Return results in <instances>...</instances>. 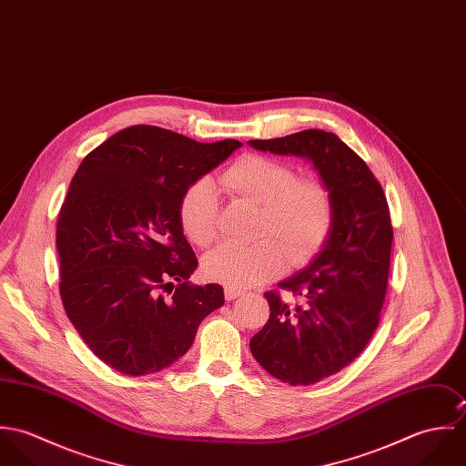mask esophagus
I'll return each mask as SVG.
<instances>
[{"mask_svg":"<svg viewBox=\"0 0 466 466\" xmlns=\"http://www.w3.org/2000/svg\"><path fill=\"white\" fill-rule=\"evenodd\" d=\"M238 296H242V290H240V289L226 285V289H224V298H226L228 301H233V299H237Z\"/></svg>","mask_w":466,"mask_h":466,"instance_id":"1","label":"esophagus"}]
</instances>
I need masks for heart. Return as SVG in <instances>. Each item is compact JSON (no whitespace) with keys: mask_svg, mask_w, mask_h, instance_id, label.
<instances>
[{"mask_svg":"<svg viewBox=\"0 0 466 466\" xmlns=\"http://www.w3.org/2000/svg\"><path fill=\"white\" fill-rule=\"evenodd\" d=\"M220 185L235 198L262 206L249 246L222 244L209 251L202 268L209 279L248 287L292 267L310 262L332 233L335 206L330 187L318 176H299L278 157L246 154L220 174ZM187 237L208 248L218 235V190L208 177L194 181L179 204Z\"/></svg>","mask_w":466,"mask_h":466,"instance_id":"b5f03b06","label":"heart"}]
</instances>
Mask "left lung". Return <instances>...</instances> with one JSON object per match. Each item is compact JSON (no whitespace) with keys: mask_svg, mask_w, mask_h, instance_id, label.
Segmentation results:
<instances>
[{"mask_svg":"<svg viewBox=\"0 0 466 466\" xmlns=\"http://www.w3.org/2000/svg\"><path fill=\"white\" fill-rule=\"evenodd\" d=\"M249 143L310 157L332 190L327 244L305 270L267 290L270 316L249 342L272 377L310 386L355 360L379 327L393 244L390 204L366 161L333 133L307 129Z\"/></svg>","mask_w":466,"mask_h":466,"instance_id":"8db88e82","label":"left lung"}]
</instances>
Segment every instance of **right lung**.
Instances as JSON below:
<instances>
[{
    "mask_svg": "<svg viewBox=\"0 0 466 466\" xmlns=\"http://www.w3.org/2000/svg\"><path fill=\"white\" fill-rule=\"evenodd\" d=\"M238 147L133 126L91 150L73 176L56 231L59 292L75 330L113 370L143 377L168 368L224 305L220 285L187 281L199 262L179 204Z\"/></svg>",
    "mask_w": 466,
    "mask_h": 466,
    "instance_id": "right-lung-1",
    "label": "right lung"
}]
</instances>
